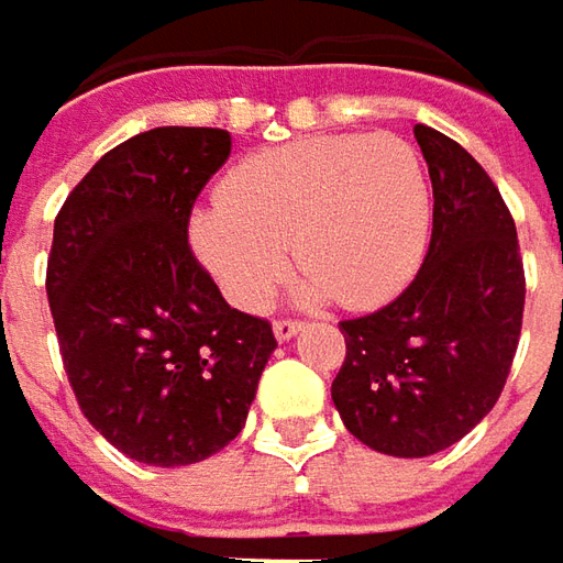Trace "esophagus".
I'll return each instance as SVG.
<instances>
[{"label": "esophagus", "mask_w": 563, "mask_h": 563, "mask_svg": "<svg viewBox=\"0 0 563 563\" xmlns=\"http://www.w3.org/2000/svg\"><path fill=\"white\" fill-rule=\"evenodd\" d=\"M300 322H294V319H278V322H275L273 325V331H275V338H278V341H290V338H294V334H297V331H300Z\"/></svg>", "instance_id": "34e87169"}]
</instances>
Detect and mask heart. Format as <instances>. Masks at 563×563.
Returning a JSON list of instances; mask_svg holds the SVG:
<instances>
[{"label": "heart", "mask_w": 563, "mask_h": 563, "mask_svg": "<svg viewBox=\"0 0 563 563\" xmlns=\"http://www.w3.org/2000/svg\"><path fill=\"white\" fill-rule=\"evenodd\" d=\"M431 220V183L406 139L309 135L244 157L188 235L238 309L260 312L273 300L288 247L309 294L372 309L412 282Z\"/></svg>", "instance_id": "1"}]
</instances>
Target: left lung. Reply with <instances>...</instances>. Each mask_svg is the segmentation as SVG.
<instances>
[{
  "mask_svg": "<svg viewBox=\"0 0 563 563\" xmlns=\"http://www.w3.org/2000/svg\"><path fill=\"white\" fill-rule=\"evenodd\" d=\"M415 139L433 185L428 256L394 303L341 322L331 399L375 452L424 459L459 443L496 406L523 319L518 229L486 169L424 123Z\"/></svg>",
  "mask_w": 563,
  "mask_h": 563,
  "instance_id": "8db88e82",
  "label": "left lung"
}]
</instances>
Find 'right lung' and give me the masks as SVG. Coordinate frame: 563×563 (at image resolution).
<instances>
[{
	"instance_id": "obj_1",
	"label": "right lung",
	"mask_w": 563,
	"mask_h": 563,
	"mask_svg": "<svg viewBox=\"0 0 563 563\" xmlns=\"http://www.w3.org/2000/svg\"><path fill=\"white\" fill-rule=\"evenodd\" d=\"M229 151L225 130L139 132L55 220L45 290L64 372L89 424L145 465H195L229 446L278 346L188 247L195 198Z\"/></svg>"
}]
</instances>
